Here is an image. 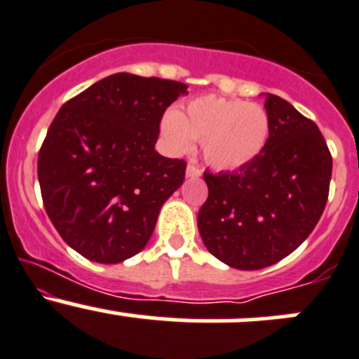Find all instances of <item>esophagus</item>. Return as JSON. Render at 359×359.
<instances>
[{
  "instance_id": "esophagus-1",
  "label": "esophagus",
  "mask_w": 359,
  "mask_h": 359,
  "mask_svg": "<svg viewBox=\"0 0 359 359\" xmlns=\"http://www.w3.org/2000/svg\"><path fill=\"white\" fill-rule=\"evenodd\" d=\"M186 177L187 179H198V177H201V168L198 167V165L196 163H191L187 165V168H186Z\"/></svg>"
}]
</instances>
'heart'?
Segmentation results:
<instances>
[{
  "instance_id": "obj_1",
  "label": "heart",
  "mask_w": 359,
  "mask_h": 359,
  "mask_svg": "<svg viewBox=\"0 0 359 359\" xmlns=\"http://www.w3.org/2000/svg\"><path fill=\"white\" fill-rule=\"evenodd\" d=\"M161 134L170 151L191 153L201 141L203 158L211 168L237 170L252 163L266 148L270 116L263 107L241 100L199 96L180 111L161 118Z\"/></svg>"
}]
</instances>
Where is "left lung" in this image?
Segmentation results:
<instances>
[{"label":"left lung","mask_w":359,"mask_h":359,"mask_svg":"<svg viewBox=\"0 0 359 359\" xmlns=\"http://www.w3.org/2000/svg\"><path fill=\"white\" fill-rule=\"evenodd\" d=\"M266 148L246 167L205 172L208 199L198 229L215 258L237 270H259L284 259L318 224L332 177V156L315 122L275 94Z\"/></svg>","instance_id":"obj_1"}]
</instances>
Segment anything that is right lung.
<instances>
[{"label": "right lung", "instance_id": "1", "mask_svg": "<svg viewBox=\"0 0 359 359\" xmlns=\"http://www.w3.org/2000/svg\"><path fill=\"white\" fill-rule=\"evenodd\" d=\"M187 86L113 74L67 101L48 129L37 177L48 217L72 249L104 265L148 244L186 161L154 149L161 116Z\"/></svg>", "mask_w": 359, "mask_h": 359}]
</instances>
